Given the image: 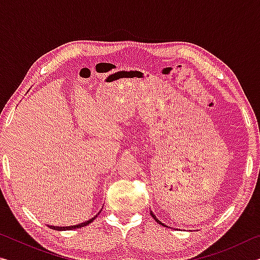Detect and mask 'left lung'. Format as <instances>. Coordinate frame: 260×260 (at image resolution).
Listing matches in <instances>:
<instances>
[{
	"instance_id": "left-lung-1",
	"label": "left lung",
	"mask_w": 260,
	"mask_h": 260,
	"mask_svg": "<svg viewBox=\"0 0 260 260\" xmlns=\"http://www.w3.org/2000/svg\"><path fill=\"white\" fill-rule=\"evenodd\" d=\"M150 214H151V215H152V218H153V219H155V220H156V221H157V222H158V223H161V222H160V221H159V220H158V219H157V218H156V217H155V214H153V213H152V212H151V211H150ZM161 225H162V226H164V223H161Z\"/></svg>"
}]
</instances>
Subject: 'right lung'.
<instances>
[{
	"instance_id": "1",
	"label": "right lung",
	"mask_w": 260,
	"mask_h": 260,
	"mask_svg": "<svg viewBox=\"0 0 260 260\" xmlns=\"http://www.w3.org/2000/svg\"><path fill=\"white\" fill-rule=\"evenodd\" d=\"M98 217V214L95 215L94 218H91L90 220H87V221L82 222V223H79V225L76 226H68V227H57V226H49L51 230H55V231H71V230H76V228H81V227H85L87 225H89L91 221H94V220Z\"/></svg>"
}]
</instances>
